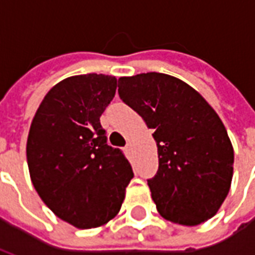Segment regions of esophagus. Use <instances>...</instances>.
Here are the masks:
<instances>
[{"mask_svg":"<svg viewBox=\"0 0 255 255\" xmlns=\"http://www.w3.org/2000/svg\"><path fill=\"white\" fill-rule=\"evenodd\" d=\"M131 146H132V144H131V143L126 144V150H127V151H129V150H131Z\"/></svg>","mask_w":255,"mask_h":255,"instance_id":"34e87169","label":"esophagus"}]
</instances>
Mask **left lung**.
I'll return each instance as SVG.
<instances>
[{
    "label": "left lung",
    "instance_id": "obj_1",
    "mask_svg": "<svg viewBox=\"0 0 255 255\" xmlns=\"http://www.w3.org/2000/svg\"><path fill=\"white\" fill-rule=\"evenodd\" d=\"M119 95L154 129L158 171L147 184L158 213L188 227L212 219L234 175V147L219 115L197 90L166 73L123 76Z\"/></svg>",
    "mask_w": 255,
    "mask_h": 255
}]
</instances>
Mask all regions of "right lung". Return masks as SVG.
<instances>
[{"label":"right lung","mask_w":255,"mask_h":255,"mask_svg":"<svg viewBox=\"0 0 255 255\" xmlns=\"http://www.w3.org/2000/svg\"><path fill=\"white\" fill-rule=\"evenodd\" d=\"M109 75H76L45 95L31 123L27 164L38 195L58 219L95 228L122 208L132 168L106 143L101 115L116 94Z\"/></svg>","instance_id":"add662e5"}]
</instances>
